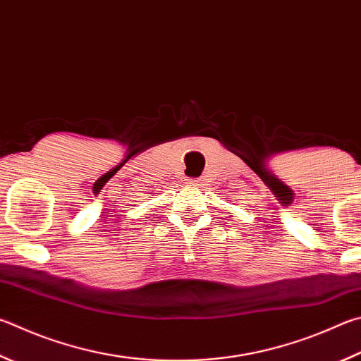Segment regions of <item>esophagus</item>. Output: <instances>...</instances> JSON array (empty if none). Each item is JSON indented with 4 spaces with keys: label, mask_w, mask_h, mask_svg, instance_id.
<instances>
[{
    "label": "esophagus",
    "mask_w": 361,
    "mask_h": 361,
    "mask_svg": "<svg viewBox=\"0 0 361 361\" xmlns=\"http://www.w3.org/2000/svg\"><path fill=\"white\" fill-rule=\"evenodd\" d=\"M188 183H189V185H194V186H200L202 180L200 178H191V180H188Z\"/></svg>",
    "instance_id": "1"
}]
</instances>
